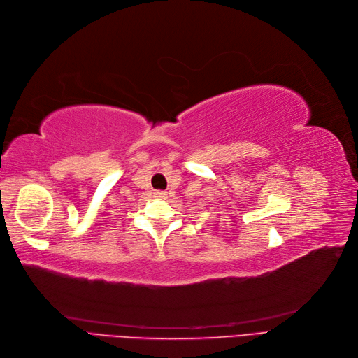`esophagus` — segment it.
<instances>
[{"mask_svg": "<svg viewBox=\"0 0 358 358\" xmlns=\"http://www.w3.org/2000/svg\"><path fill=\"white\" fill-rule=\"evenodd\" d=\"M155 195H156V198H166L167 192L166 191H156Z\"/></svg>", "mask_w": 358, "mask_h": 358, "instance_id": "1", "label": "esophagus"}]
</instances>
